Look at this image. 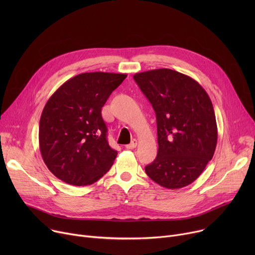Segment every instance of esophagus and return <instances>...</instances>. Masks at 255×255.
Returning a JSON list of instances; mask_svg holds the SVG:
<instances>
[{
    "mask_svg": "<svg viewBox=\"0 0 255 255\" xmlns=\"http://www.w3.org/2000/svg\"><path fill=\"white\" fill-rule=\"evenodd\" d=\"M136 145H137V140L134 138V139H132V140H131V142H130L129 144H126V149H128V150H132V149H134Z\"/></svg>",
    "mask_w": 255,
    "mask_h": 255,
    "instance_id": "esophagus-1",
    "label": "esophagus"
}]
</instances>
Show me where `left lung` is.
Returning <instances> with one entry per match:
<instances>
[{
	"mask_svg": "<svg viewBox=\"0 0 255 255\" xmlns=\"http://www.w3.org/2000/svg\"><path fill=\"white\" fill-rule=\"evenodd\" d=\"M133 78L157 121L158 154L145 173L164 188H183L200 176L216 149L212 101L196 80L175 70L155 69Z\"/></svg>",
	"mask_w": 255,
	"mask_h": 255,
	"instance_id": "1",
	"label": "left lung"
}]
</instances>
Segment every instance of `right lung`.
<instances>
[{"mask_svg":"<svg viewBox=\"0 0 255 255\" xmlns=\"http://www.w3.org/2000/svg\"><path fill=\"white\" fill-rule=\"evenodd\" d=\"M126 77L122 73H82L67 80L48 99L40 118L39 148L58 179L87 186L110 170L118 153L107 141L101 109Z\"/></svg>","mask_w":255,"mask_h":255,"instance_id":"obj_1","label":"right lung"}]
</instances>
